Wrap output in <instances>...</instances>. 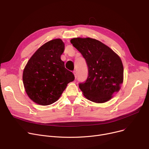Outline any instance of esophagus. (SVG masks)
<instances>
[{"label": "esophagus", "mask_w": 149, "mask_h": 149, "mask_svg": "<svg viewBox=\"0 0 149 149\" xmlns=\"http://www.w3.org/2000/svg\"><path fill=\"white\" fill-rule=\"evenodd\" d=\"M73 73H74V74L75 78V79H77V72H76V71H75V70H74V71L73 72Z\"/></svg>", "instance_id": "obj_1"}]
</instances>
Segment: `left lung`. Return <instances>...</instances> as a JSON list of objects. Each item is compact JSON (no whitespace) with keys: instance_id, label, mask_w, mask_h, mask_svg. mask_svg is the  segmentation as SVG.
I'll use <instances>...</instances> for the list:
<instances>
[{"instance_id":"obj_1","label":"left lung","mask_w":149,"mask_h":149,"mask_svg":"<svg viewBox=\"0 0 149 149\" xmlns=\"http://www.w3.org/2000/svg\"><path fill=\"white\" fill-rule=\"evenodd\" d=\"M70 43L84 58L88 76L79 88L88 100L103 103L120 89L124 68L120 57L109 47L96 39L74 38Z\"/></svg>"}]
</instances>
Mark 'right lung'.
Listing matches in <instances>:
<instances>
[{"label": "right lung", "mask_w": 149, "mask_h": 149, "mask_svg": "<svg viewBox=\"0 0 149 149\" xmlns=\"http://www.w3.org/2000/svg\"><path fill=\"white\" fill-rule=\"evenodd\" d=\"M64 50L61 39H54L40 47L28 61L23 83L27 95L36 103L47 106L55 103L68 84L74 80V75L60 58Z\"/></svg>", "instance_id": "add662e5"}]
</instances>
